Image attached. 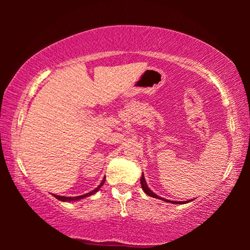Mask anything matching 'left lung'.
Returning a JSON list of instances; mask_svg holds the SVG:
<instances>
[{
  "label": "left lung",
  "instance_id": "1",
  "mask_svg": "<svg viewBox=\"0 0 250 250\" xmlns=\"http://www.w3.org/2000/svg\"><path fill=\"white\" fill-rule=\"evenodd\" d=\"M141 187H142V189H143V191H145V192L148 194V196H150V197H153V198H157V199H160V200H164V201H168V203H173V204H182V203H184V201H180V203H177V201H170V200H166V199H164V198H162V197H159V196H157L156 193H153L151 190L149 189L148 188V186H146V179H145V176L142 175V177H141ZM191 201V200H190ZM188 203V201H187Z\"/></svg>",
  "mask_w": 250,
  "mask_h": 250
}]
</instances>
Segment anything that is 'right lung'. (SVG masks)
Segmentation results:
<instances>
[{
    "instance_id": "obj_1",
    "label": "right lung",
    "mask_w": 250,
    "mask_h": 250,
    "mask_svg": "<svg viewBox=\"0 0 250 250\" xmlns=\"http://www.w3.org/2000/svg\"><path fill=\"white\" fill-rule=\"evenodd\" d=\"M104 180H102L101 184L97 188V189H94L93 191H91V192H88V193H86V194H83V196H77V197H62V196H57V194H53V196L56 197L57 199H59V200H61V201H76V200L83 199V198H85V197H88V196H91V194L95 193L99 189H100V188H101L102 186H104Z\"/></svg>"
}]
</instances>
